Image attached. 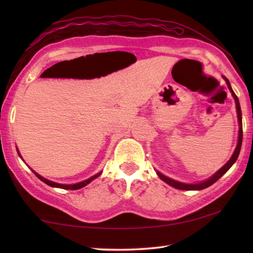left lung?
I'll use <instances>...</instances> for the list:
<instances>
[{
  "instance_id": "left-lung-1",
  "label": "left lung",
  "mask_w": 253,
  "mask_h": 253,
  "mask_svg": "<svg viewBox=\"0 0 253 253\" xmlns=\"http://www.w3.org/2000/svg\"><path fill=\"white\" fill-rule=\"evenodd\" d=\"M223 79L225 80L226 84H228V88L231 92V95H232L233 99L235 101V107H237V115H238V123H239V137H238V144H237V147H235L234 152L232 154V156H231L230 160L225 163V164L222 166V168L217 170L216 173H214L211 177H209L208 179H205V181L202 182H199V183H194V184H187V183H182V182H178V181H175V179L170 178L169 176H166V175L162 174L161 172H158L156 170V174L158 175V177H160L162 181H164L166 184H169V185L173 186L175 188H177V190H185V191H200V190H204V188H207L209 186H211L213 183H215L217 179H219L221 176H223V175L228 172L230 169L231 166H232L235 162H237L238 157H239V154L240 151H241V145H242V114H241V107H240V102L237 95H235L234 91L232 90V87H231V84L229 83V80L225 78L223 76Z\"/></svg>"
}]
</instances>
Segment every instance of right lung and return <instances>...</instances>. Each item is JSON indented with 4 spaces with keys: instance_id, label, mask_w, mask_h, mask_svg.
Masks as SVG:
<instances>
[{
    "instance_id": "obj_1",
    "label": "right lung",
    "mask_w": 253,
    "mask_h": 253,
    "mask_svg": "<svg viewBox=\"0 0 253 253\" xmlns=\"http://www.w3.org/2000/svg\"><path fill=\"white\" fill-rule=\"evenodd\" d=\"M16 151H18V154H19V156L22 158V156H21V154H20V152H19V149L16 148ZM32 172L37 175V177L39 178V179H41L42 182L43 183H45L46 185H49V186H51V187H58V188H63V190H79V188H81V187H84V186H85V185H88L89 183H90L91 181H93V179L95 178H97L98 176H100L101 175V173L102 172H99V173H97L96 175H93V176H91V177H89V178H87V179H84V181H83V182H79V183H76V184H60V183H55V182H52V181H50V179H46V178H44V177H42L40 174H38L37 172H34V170L32 169Z\"/></svg>"
}]
</instances>
